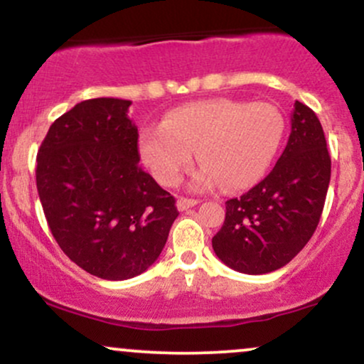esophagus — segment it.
<instances>
[{"label": "esophagus", "mask_w": 364, "mask_h": 364, "mask_svg": "<svg viewBox=\"0 0 364 364\" xmlns=\"http://www.w3.org/2000/svg\"><path fill=\"white\" fill-rule=\"evenodd\" d=\"M196 203H198V200H195V198H185V196H181V198H178L176 205H178L179 210L183 212V210H188V208L195 207Z\"/></svg>", "instance_id": "esophagus-1"}]
</instances>
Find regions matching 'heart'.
Instances as JSON below:
<instances>
[{
    "instance_id": "1",
    "label": "heart",
    "mask_w": 364,
    "mask_h": 364,
    "mask_svg": "<svg viewBox=\"0 0 364 364\" xmlns=\"http://www.w3.org/2000/svg\"><path fill=\"white\" fill-rule=\"evenodd\" d=\"M286 119L270 102L207 99L179 106L140 133V156L161 185L174 186L196 161L193 185L241 191L263 178L281 147Z\"/></svg>"
}]
</instances>
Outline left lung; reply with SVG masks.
Returning a JSON list of instances; mask_svg holds the SVG:
<instances>
[{
	"mask_svg": "<svg viewBox=\"0 0 364 364\" xmlns=\"http://www.w3.org/2000/svg\"><path fill=\"white\" fill-rule=\"evenodd\" d=\"M330 183V156L320 119L294 102L291 135L265 179L225 202L223 228L212 248L243 274H269L289 263L310 241Z\"/></svg>",
	"mask_w": 364,
	"mask_h": 364,
	"instance_id": "1",
	"label": "left lung"
}]
</instances>
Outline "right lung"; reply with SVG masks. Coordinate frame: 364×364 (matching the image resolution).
Masks as SVG:
<instances>
[{"instance_id": "add662e5", "label": "right lung", "mask_w": 364, "mask_h": 364, "mask_svg": "<svg viewBox=\"0 0 364 364\" xmlns=\"http://www.w3.org/2000/svg\"><path fill=\"white\" fill-rule=\"evenodd\" d=\"M124 99H89L60 116L37 152L36 181L54 240L95 277L149 269L178 217L176 200L139 166Z\"/></svg>"}]
</instances>
